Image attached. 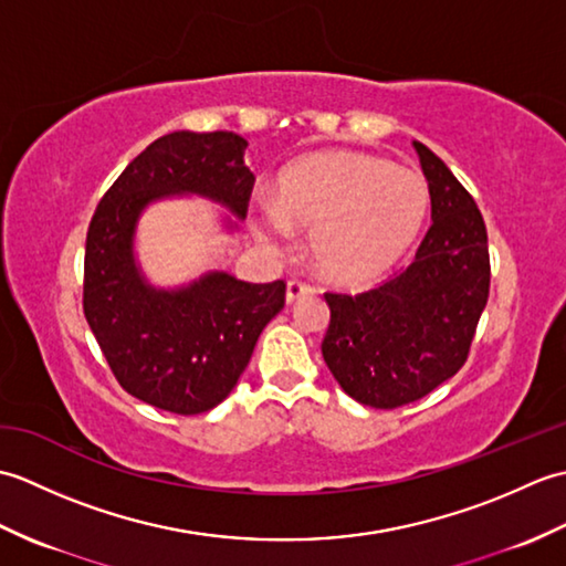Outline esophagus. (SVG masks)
Masks as SVG:
<instances>
[{
	"instance_id": "esophagus-1",
	"label": "esophagus",
	"mask_w": 566,
	"mask_h": 566,
	"mask_svg": "<svg viewBox=\"0 0 566 566\" xmlns=\"http://www.w3.org/2000/svg\"><path fill=\"white\" fill-rule=\"evenodd\" d=\"M308 294H314V286H308L306 282H302V280H290L286 282V302H296V298H302V296H308Z\"/></svg>"
}]
</instances>
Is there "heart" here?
<instances>
[{"label": "heart", "mask_w": 566, "mask_h": 566, "mask_svg": "<svg viewBox=\"0 0 566 566\" xmlns=\"http://www.w3.org/2000/svg\"><path fill=\"white\" fill-rule=\"evenodd\" d=\"M430 213L428 179L363 153H321L286 167L258 203V235L272 250L311 228L308 248L331 280L357 284L387 272Z\"/></svg>", "instance_id": "b5f03b06"}]
</instances>
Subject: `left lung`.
I'll return each instance as SVG.
<instances>
[{
  "mask_svg": "<svg viewBox=\"0 0 566 566\" xmlns=\"http://www.w3.org/2000/svg\"><path fill=\"white\" fill-rule=\"evenodd\" d=\"M430 185L432 223L416 260L367 292H326L321 343L333 377L355 401L399 408L423 399L467 363L489 298L482 211L448 165L413 140Z\"/></svg>",
  "mask_w": 566,
  "mask_h": 566,
  "instance_id": "1",
  "label": "left lung"
}]
</instances>
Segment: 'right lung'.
Listing matches in <instances>:
<instances>
[{"label":"right lung","instance_id":"add662e5","mask_svg":"<svg viewBox=\"0 0 566 566\" xmlns=\"http://www.w3.org/2000/svg\"><path fill=\"white\" fill-rule=\"evenodd\" d=\"M248 146L231 130L167 134L143 150L97 203L84 245L82 308L116 381L163 411L197 416L219 406L250 363L262 328L284 308L286 284L211 272L177 292L143 282L134 228L150 201L203 195L245 219L255 185Z\"/></svg>","mask_w":566,"mask_h":566}]
</instances>
